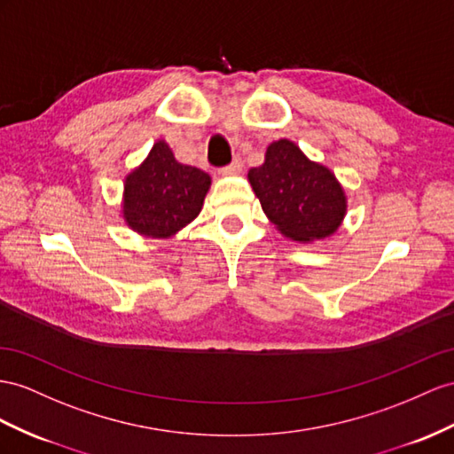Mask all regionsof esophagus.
Listing matches in <instances>:
<instances>
[{"mask_svg": "<svg viewBox=\"0 0 454 454\" xmlns=\"http://www.w3.org/2000/svg\"><path fill=\"white\" fill-rule=\"evenodd\" d=\"M243 170V162H241V159H234L230 162L228 167H223L220 168V174H223V176H231V174H238V172H241Z\"/></svg>", "mask_w": 454, "mask_h": 454, "instance_id": "esophagus-1", "label": "esophagus"}]
</instances>
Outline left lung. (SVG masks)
<instances>
[{"label":"left lung","instance_id":"1","mask_svg":"<svg viewBox=\"0 0 454 454\" xmlns=\"http://www.w3.org/2000/svg\"><path fill=\"white\" fill-rule=\"evenodd\" d=\"M247 176L264 215L286 238L307 243L340 228L347 211L341 184L289 139L270 144L264 165L251 168Z\"/></svg>","mask_w":454,"mask_h":454}]
</instances>
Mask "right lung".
Segmentation results:
<instances>
[{"mask_svg":"<svg viewBox=\"0 0 454 454\" xmlns=\"http://www.w3.org/2000/svg\"><path fill=\"white\" fill-rule=\"evenodd\" d=\"M208 185L207 172L182 165L165 142H157L142 165L126 176V224L149 238H170L200 215Z\"/></svg>","mask_w":454,"mask_h":454,"instance_id":"obj_1","label":"right lung"}]
</instances>
